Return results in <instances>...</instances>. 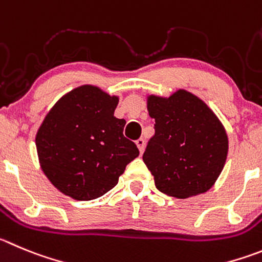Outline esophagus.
<instances>
[{
	"label": "esophagus",
	"mask_w": 262,
	"mask_h": 262,
	"mask_svg": "<svg viewBox=\"0 0 262 262\" xmlns=\"http://www.w3.org/2000/svg\"><path fill=\"white\" fill-rule=\"evenodd\" d=\"M136 145H137V147H138L139 152L142 154V152H143V150H145V146H146L145 139H143V138H139V139H137V141H136Z\"/></svg>",
	"instance_id": "esophagus-1"
}]
</instances>
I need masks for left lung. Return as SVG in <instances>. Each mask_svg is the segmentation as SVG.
I'll return each mask as SVG.
<instances>
[{
    "instance_id": "8db88e82",
    "label": "left lung",
    "mask_w": 262,
    "mask_h": 262,
    "mask_svg": "<svg viewBox=\"0 0 262 262\" xmlns=\"http://www.w3.org/2000/svg\"><path fill=\"white\" fill-rule=\"evenodd\" d=\"M147 110L155 119V134L143 161L158 190L178 199L208 191L229 151L226 130L216 114L183 89L167 98L148 95Z\"/></svg>"
}]
</instances>
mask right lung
I'll return each mask as SVG.
<instances>
[{
	"label": "right lung",
	"mask_w": 262,
	"mask_h": 262,
	"mask_svg": "<svg viewBox=\"0 0 262 262\" xmlns=\"http://www.w3.org/2000/svg\"><path fill=\"white\" fill-rule=\"evenodd\" d=\"M119 97L94 85L63 95L36 134L42 172L60 192L93 200L114 189L126 165L139 155L123 134L125 120L114 112Z\"/></svg>",
	"instance_id": "obj_1"
}]
</instances>
